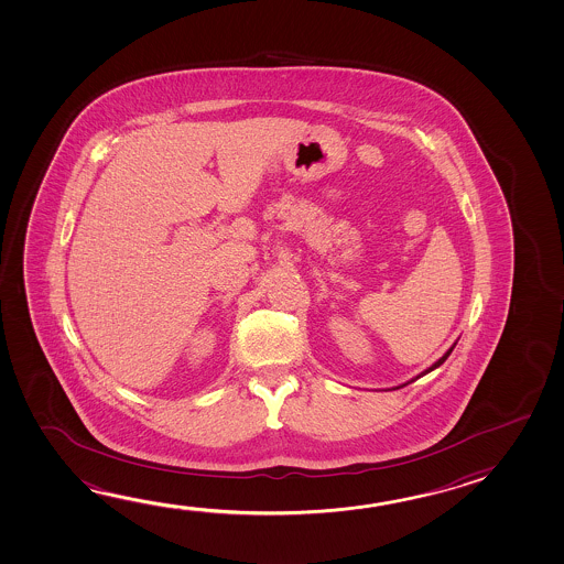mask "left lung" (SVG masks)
I'll list each match as a JSON object with an SVG mask.
<instances>
[{
  "mask_svg": "<svg viewBox=\"0 0 564 564\" xmlns=\"http://www.w3.org/2000/svg\"><path fill=\"white\" fill-rule=\"evenodd\" d=\"M454 346H452V348H449V350H447V352H445V355L442 356V358H440V360H437V362H434V365L430 366V368H427V370H424V372H422V375L415 376V378H422V376L427 375V372H432V370H435V368H437V366L444 365L445 360H447V356L452 355V350H454ZM415 378H414V380H415ZM414 380H410V382H414ZM402 386H405V384H402ZM402 386H398V388H402Z\"/></svg>",
  "mask_w": 564,
  "mask_h": 564,
  "instance_id": "8db88e82",
  "label": "left lung"
}]
</instances>
